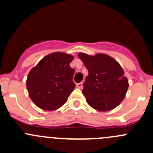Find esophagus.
<instances>
[{"instance_id": "1", "label": "esophagus", "mask_w": 153, "mask_h": 153, "mask_svg": "<svg viewBox=\"0 0 153 153\" xmlns=\"http://www.w3.org/2000/svg\"><path fill=\"white\" fill-rule=\"evenodd\" d=\"M76 86L78 88H79V89H81V88L83 87V84L82 83H77Z\"/></svg>"}]
</instances>
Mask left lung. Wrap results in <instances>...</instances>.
Masks as SVG:
<instances>
[{
	"label": "left lung",
	"mask_w": 153,
	"mask_h": 153,
	"mask_svg": "<svg viewBox=\"0 0 153 153\" xmlns=\"http://www.w3.org/2000/svg\"><path fill=\"white\" fill-rule=\"evenodd\" d=\"M88 74L82 93L86 102L98 111H109L118 106L127 91L128 80L115 60L104 54L95 56L78 54Z\"/></svg>",
	"instance_id": "left-lung-1"
}]
</instances>
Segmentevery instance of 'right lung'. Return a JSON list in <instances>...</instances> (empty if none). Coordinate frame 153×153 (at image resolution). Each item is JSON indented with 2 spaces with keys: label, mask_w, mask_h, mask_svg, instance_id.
<instances>
[{
  "label": "right lung",
  "mask_w": 153,
  "mask_h": 153,
  "mask_svg": "<svg viewBox=\"0 0 153 153\" xmlns=\"http://www.w3.org/2000/svg\"><path fill=\"white\" fill-rule=\"evenodd\" d=\"M70 55L55 52L44 57L29 72L27 87L34 104L44 110H55L67 101L75 87Z\"/></svg>",
  "instance_id": "right-lung-1"
}]
</instances>
